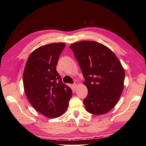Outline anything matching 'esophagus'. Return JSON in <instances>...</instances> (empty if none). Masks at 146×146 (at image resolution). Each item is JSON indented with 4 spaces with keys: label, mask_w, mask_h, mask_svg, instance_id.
<instances>
[{
    "label": "esophagus",
    "mask_w": 146,
    "mask_h": 146,
    "mask_svg": "<svg viewBox=\"0 0 146 146\" xmlns=\"http://www.w3.org/2000/svg\"><path fill=\"white\" fill-rule=\"evenodd\" d=\"M78 84V82L77 81V80H75V82H74V83H73V86H75V87H76V86H77V85Z\"/></svg>",
    "instance_id": "esophagus-1"
}]
</instances>
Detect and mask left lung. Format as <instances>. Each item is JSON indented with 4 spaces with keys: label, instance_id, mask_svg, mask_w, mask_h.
I'll use <instances>...</instances> for the list:
<instances>
[{
    "label": "left lung",
    "instance_id": "obj_1",
    "mask_svg": "<svg viewBox=\"0 0 146 146\" xmlns=\"http://www.w3.org/2000/svg\"><path fill=\"white\" fill-rule=\"evenodd\" d=\"M88 88L83 104L94 115L107 113L119 102L123 88L125 71L114 52L95 41H83L71 44Z\"/></svg>",
    "mask_w": 146,
    "mask_h": 146
}]
</instances>
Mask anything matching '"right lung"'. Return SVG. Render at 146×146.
Here are the masks:
<instances>
[{
	"mask_svg": "<svg viewBox=\"0 0 146 146\" xmlns=\"http://www.w3.org/2000/svg\"><path fill=\"white\" fill-rule=\"evenodd\" d=\"M65 46L58 42L37 48L27 59L23 73L24 92L30 104L39 113L51 119L66 111L73 94L56 71Z\"/></svg>",
	"mask_w": 146,
	"mask_h": 146,
	"instance_id": "right-lung-1",
	"label": "right lung"
}]
</instances>
